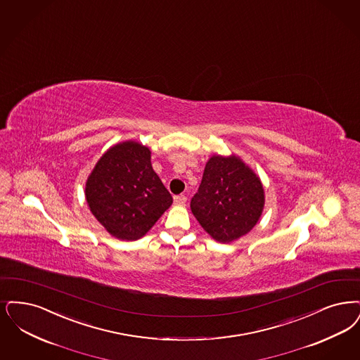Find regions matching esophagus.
<instances>
[{
    "instance_id": "esophagus-1",
    "label": "esophagus",
    "mask_w": 360,
    "mask_h": 360,
    "mask_svg": "<svg viewBox=\"0 0 360 360\" xmlns=\"http://www.w3.org/2000/svg\"><path fill=\"white\" fill-rule=\"evenodd\" d=\"M186 201V195H184V194H181V195H175V197H174V203H175V205H185Z\"/></svg>"
}]
</instances>
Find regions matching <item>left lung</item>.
I'll list each match as a JSON object with an SVG mask.
<instances>
[{
	"label": "left lung",
	"mask_w": 360,
	"mask_h": 360,
	"mask_svg": "<svg viewBox=\"0 0 360 360\" xmlns=\"http://www.w3.org/2000/svg\"><path fill=\"white\" fill-rule=\"evenodd\" d=\"M265 203L256 173L236 155H213L190 207L202 228L218 243H231L252 231Z\"/></svg>",
	"instance_id": "1"
}]
</instances>
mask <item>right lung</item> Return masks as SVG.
<instances>
[{"label":"right lung","instance_id":"obj_1","mask_svg":"<svg viewBox=\"0 0 360 360\" xmlns=\"http://www.w3.org/2000/svg\"><path fill=\"white\" fill-rule=\"evenodd\" d=\"M91 213L111 236L135 241L172 206L173 197L151 166V151L135 141L108 148L86 184Z\"/></svg>","mask_w":360,"mask_h":360}]
</instances>
